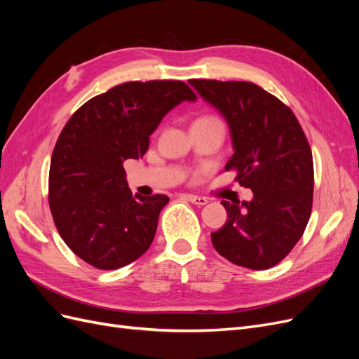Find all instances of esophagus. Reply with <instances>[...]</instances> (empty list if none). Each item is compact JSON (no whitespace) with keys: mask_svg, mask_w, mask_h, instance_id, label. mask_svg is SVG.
Segmentation results:
<instances>
[{"mask_svg":"<svg viewBox=\"0 0 359 359\" xmlns=\"http://www.w3.org/2000/svg\"><path fill=\"white\" fill-rule=\"evenodd\" d=\"M186 198L189 202L194 203V205H206L208 203V199L203 196H194V194H186Z\"/></svg>","mask_w":359,"mask_h":359,"instance_id":"esophagus-1","label":"esophagus"}]
</instances>
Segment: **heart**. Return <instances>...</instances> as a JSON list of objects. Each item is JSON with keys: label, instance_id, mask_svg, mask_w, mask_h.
<instances>
[{"label": "heart", "instance_id": "heart-1", "mask_svg": "<svg viewBox=\"0 0 359 359\" xmlns=\"http://www.w3.org/2000/svg\"><path fill=\"white\" fill-rule=\"evenodd\" d=\"M199 119H217V118H214V116H202Z\"/></svg>", "mask_w": 359, "mask_h": 359}]
</instances>
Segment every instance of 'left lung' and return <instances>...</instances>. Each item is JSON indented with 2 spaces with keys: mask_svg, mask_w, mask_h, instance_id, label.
<instances>
[{
  "mask_svg": "<svg viewBox=\"0 0 359 359\" xmlns=\"http://www.w3.org/2000/svg\"><path fill=\"white\" fill-rule=\"evenodd\" d=\"M231 128L235 153L226 170L253 201H223L227 222L211 233L232 264L268 269L299 241L310 220L314 170L309 140L290 107L253 82L190 79Z\"/></svg>",
  "mask_w": 359,
  "mask_h": 359,
  "instance_id": "8db88e82",
  "label": "left lung"
}]
</instances>
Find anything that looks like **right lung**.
I'll use <instances>...</instances> for the list:
<instances>
[{
  "label": "right lung",
  "instance_id": "obj_1",
  "mask_svg": "<svg viewBox=\"0 0 359 359\" xmlns=\"http://www.w3.org/2000/svg\"><path fill=\"white\" fill-rule=\"evenodd\" d=\"M198 97L182 81L126 82L83 103L64 126L49 169L60 236L97 269H118L149 248L166 194H132L123 163L142 157L172 107Z\"/></svg>",
  "mask_w": 359,
  "mask_h": 359
}]
</instances>
